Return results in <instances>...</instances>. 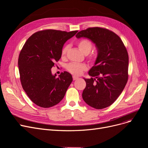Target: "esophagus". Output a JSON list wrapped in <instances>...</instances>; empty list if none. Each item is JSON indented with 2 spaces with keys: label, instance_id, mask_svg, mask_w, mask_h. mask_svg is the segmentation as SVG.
<instances>
[{
  "label": "esophagus",
  "instance_id": "1",
  "mask_svg": "<svg viewBox=\"0 0 148 148\" xmlns=\"http://www.w3.org/2000/svg\"><path fill=\"white\" fill-rule=\"evenodd\" d=\"M78 79V78L77 77H75V76H73V80H76V79Z\"/></svg>",
  "mask_w": 148,
  "mask_h": 148
}]
</instances>
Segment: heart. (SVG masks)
<instances>
[{"label":"heart","mask_w":148,"mask_h":148,"mask_svg":"<svg viewBox=\"0 0 148 148\" xmlns=\"http://www.w3.org/2000/svg\"><path fill=\"white\" fill-rule=\"evenodd\" d=\"M77 46L79 51L82 52L84 54L88 55L90 53L93 48L92 43L91 41H89L88 39H80L77 42ZM68 47L65 46L62 49L61 56L62 57H64L66 55ZM67 71L75 76H79L82 75L84 71L87 70L86 65L83 64H75V63H70L68 64L66 66Z\"/></svg>","instance_id":"heart-1"}]
</instances>
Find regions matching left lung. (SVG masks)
Instances as JSON below:
<instances>
[{
  "label": "left lung",
  "mask_w": 148,
  "mask_h": 148,
  "mask_svg": "<svg viewBox=\"0 0 148 148\" xmlns=\"http://www.w3.org/2000/svg\"><path fill=\"white\" fill-rule=\"evenodd\" d=\"M77 38H86L96 44L97 57L89 71L90 79H84L82 97L96 109L112 105L123 91L128 78V55L122 39L106 28L94 27L79 31Z\"/></svg>",
  "instance_id": "1"
}]
</instances>
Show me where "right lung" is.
I'll list each match as a JSON object with an SVG mask.
<instances>
[{
	"label": "right lung",
	"mask_w": 148,
	"mask_h": 148,
	"mask_svg": "<svg viewBox=\"0 0 148 148\" xmlns=\"http://www.w3.org/2000/svg\"><path fill=\"white\" fill-rule=\"evenodd\" d=\"M77 32L39 31L31 35L24 44L18 61L20 81L26 95L37 106L48 108L64 97L72 82V76L64 71L56 78L51 69L61 58L64 44Z\"/></svg>",
	"instance_id": "right-lung-1"
}]
</instances>
